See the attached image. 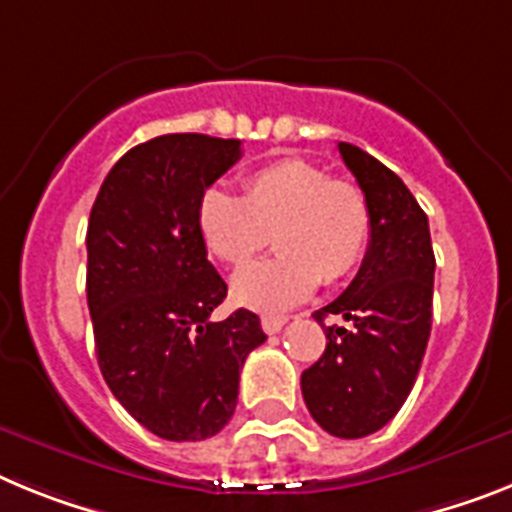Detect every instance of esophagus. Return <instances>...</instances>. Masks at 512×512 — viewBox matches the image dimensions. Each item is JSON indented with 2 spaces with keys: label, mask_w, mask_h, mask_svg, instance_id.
<instances>
[{
  "label": "esophagus",
  "mask_w": 512,
  "mask_h": 512,
  "mask_svg": "<svg viewBox=\"0 0 512 512\" xmlns=\"http://www.w3.org/2000/svg\"><path fill=\"white\" fill-rule=\"evenodd\" d=\"M260 322H262V330L268 332V335H275V332L283 330V324H286L288 319L281 317V314H265Z\"/></svg>",
  "instance_id": "1"
}]
</instances>
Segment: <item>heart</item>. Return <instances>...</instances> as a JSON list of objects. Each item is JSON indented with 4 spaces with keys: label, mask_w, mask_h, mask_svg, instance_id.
<instances>
[{
    "label": "heart",
    "mask_w": 512,
    "mask_h": 512,
    "mask_svg": "<svg viewBox=\"0 0 512 512\" xmlns=\"http://www.w3.org/2000/svg\"><path fill=\"white\" fill-rule=\"evenodd\" d=\"M208 252L242 268L275 234L278 255L234 275L231 293L257 311L301 304L319 283H337L366 260L373 213L361 185L306 162L278 159L244 180V195L208 188L198 203Z\"/></svg>",
    "instance_id": "1"
}]
</instances>
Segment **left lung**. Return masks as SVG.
<instances>
[{
  "label": "left lung",
  "mask_w": 512,
  "mask_h": 512,
  "mask_svg": "<svg viewBox=\"0 0 512 512\" xmlns=\"http://www.w3.org/2000/svg\"><path fill=\"white\" fill-rule=\"evenodd\" d=\"M337 149L368 195L373 234L353 283L314 311L327 348L301 373V394L319 428L363 438L384 428L415 386L433 324L435 255L428 216L407 185L358 146ZM327 316L349 327L327 328Z\"/></svg>",
  "instance_id": "8db88e82"
}]
</instances>
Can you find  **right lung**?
Here are the masks:
<instances>
[{"instance_id": "add662e5", "label": "right lung", "mask_w": 512, "mask_h": 512, "mask_svg": "<svg viewBox=\"0 0 512 512\" xmlns=\"http://www.w3.org/2000/svg\"><path fill=\"white\" fill-rule=\"evenodd\" d=\"M242 157L239 139L167 133L126 151L87 226V306L115 399L164 441H206L234 415L239 371L268 340L260 317L211 311L226 283L198 229L206 188Z\"/></svg>"}]
</instances>
